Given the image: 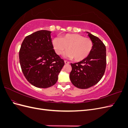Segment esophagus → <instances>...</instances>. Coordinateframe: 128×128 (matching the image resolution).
I'll return each instance as SVG.
<instances>
[{"label":"esophagus","mask_w":128,"mask_h":128,"mask_svg":"<svg viewBox=\"0 0 128 128\" xmlns=\"http://www.w3.org/2000/svg\"><path fill=\"white\" fill-rule=\"evenodd\" d=\"M64 64H69V62L67 60H64Z\"/></svg>","instance_id":"esophagus-1"}]
</instances>
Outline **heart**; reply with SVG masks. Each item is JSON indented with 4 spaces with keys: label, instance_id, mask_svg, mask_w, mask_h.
<instances>
[{
    "label": "heart",
    "instance_id": "heart-1",
    "mask_svg": "<svg viewBox=\"0 0 128 128\" xmlns=\"http://www.w3.org/2000/svg\"><path fill=\"white\" fill-rule=\"evenodd\" d=\"M52 44L58 55H61L68 49L66 56L74 58L76 61L86 58L93 48V42L90 38L75 34H67L61 38L56 37L52 40Z\"/></svg>",
    "mask_w": 128,
    "mask_h": 128
}]
</instances>
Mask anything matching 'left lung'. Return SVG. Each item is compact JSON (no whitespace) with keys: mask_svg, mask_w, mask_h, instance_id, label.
I'll list each match as a JSON object with an SVG mask.
<instances>
[{"mask_svg":"<svg viewBox=\"0 0 128 128\" xmlns=\"http://www.w3.org/2000/svg\"><path fill=\"white\" fill-rule=\"evenodd\" d=\"M93 42L89 56L80 62L71 64L70 80L75 86L85 89L98 83L102 78L106 67V48L99 38L88 32Z\"/></svg>","mask_w":128,"mask_h":128,"instance_id":"left-lung-1","label":"left lung"}]
</instances>
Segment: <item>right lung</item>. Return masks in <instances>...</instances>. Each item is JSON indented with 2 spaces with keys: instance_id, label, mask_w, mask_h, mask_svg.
<instances>
[{
  "instance_id": "add662e5",
  "label": "right lung",
  "mask_w": 128,
  "mask_h": 128,
  "mask_svg": "<svg viewBox=\"0 0 128 128\" xmlns=\"http://www.w3.org/2000/svg\"><path fill=\"white\" fill-rule=\"evenodd\" d=\"M51 32L42 30L26 36L19 51L23 74L30 84L39 88L54 86L64 64L53 49Z\"/></svg>"
}]
</instances>
